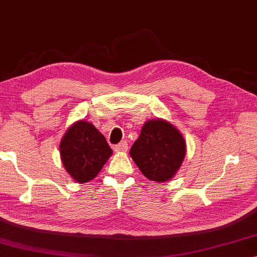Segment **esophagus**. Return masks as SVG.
Segmentation results:
<instances>
[{"label":"esophagus","mask_w":257,"mask_h":257,"mask_svg":"<svg viewBox=\"0 0 257 257\" xmlns=\"http://www.w3.org/2000/svg\"><path fill=\"white\" fill-rule=\"evenodd\" d=\"M128 150V143L125 141H122L121 143H118L116 147H115V151L116 153H125Z\"/></svg>","instance_id":"1"}]
</instances>
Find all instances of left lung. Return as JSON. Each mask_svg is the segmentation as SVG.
Listing matches in <instances>:
<instances>
[{"label": "left lung", "instance_id": "1", "mask_svg": "<svg viewBox=\"0 0 257 257\" xmlns=\"http://www.w3.org/2000/svg\"><path fill=\"white\" fill-rule=\"evenodd\" d=\"M185 154L186 143L182 134L162 118L147 121L130 149V156L141 172L157 183L176 175Z\"/></svg>", "mask_w": 257, "mask_h": 257}]
</instances>
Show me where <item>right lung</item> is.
I'll use <instances>...</instances> for the list:
<instances>
[{"label": "right lung", "mask_w": 257, "mask_h": 257, "mask_svg": "<svg viewBox=\"0 0 257 257\" xmlns=\"http://www.w3.org/2000/svg\"><path fill=\"white\" fill-rule=\"evenodd\" d=\"M60 157L66 171L78 183L95 178L113 150L91 122L77 121L60 142Z\"/></svg>", "instance_id": "right-lung-1"}]
</instances>
